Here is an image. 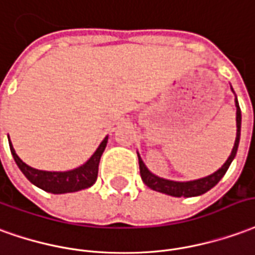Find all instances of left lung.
Masks as SVG:
<instances>
[{"label": "left lung", "mask_w": 255, "mask_h": 255, "mask_svg": "<svg viewBox=\"0 0 255 255\" xmlns=\"http://www.w3.org/2000/svg\"><path fill=\"white\" fill-rule=\"evenodd\" d=\"M231 89H232V86H231ZM232 92H234V89H232ZM235 106H236V138H235L234 148H232V152L228 156L227 162L217 171H214L210 176H206L203 178H198V180H192V181H173V180H166V178H162V177L155 176V174H152L151 171L148 170L145 163L142 162L140 153L137 152L138 165H140V176H141L142 182L147 185L148 188L153 189V191H158V192H162V194L170 195V196H174V198H181V196H184V198L199 196V195H203L207 191H210L213 187H216L218 181L223 178L224 174L229 169L232 160L236 156L238 147H239L240 128H242V113H240V107L239 103H238V99H236V95H235Z\"/></svg>", "instance_id": "obj_1"}]
</instances>
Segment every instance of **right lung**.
Instances as JSON below:
<instances>
[{
	"mask_svg": "<svg viewBox=\"0 0 255 255\" xmlns=\"http://www.w3.org/2000/svg\"><path fill=\"white\" fill-rule=\"evenodd\" d=\"M10 152L13 155L16 165L19 166L21 173L27 177V180L34 184L38 188L44 189L50 194H68V192H77L81 189H86L92 187L97 180V173H99V163L102 158L104 149L107 147L108 136L100 142L95 153L90 156L89 159L85 162L84 165L79 167H75L73 170L66 171H48V170H38L31 166L26 165L23 160L17 156L15 148L10 142V138L8 137Z\"/></svg>",
	"mask_w": 255,
	"mask_h": 255,
	"instance_id": "add662e5",
	"label": "right lung"
}]
</instances>
